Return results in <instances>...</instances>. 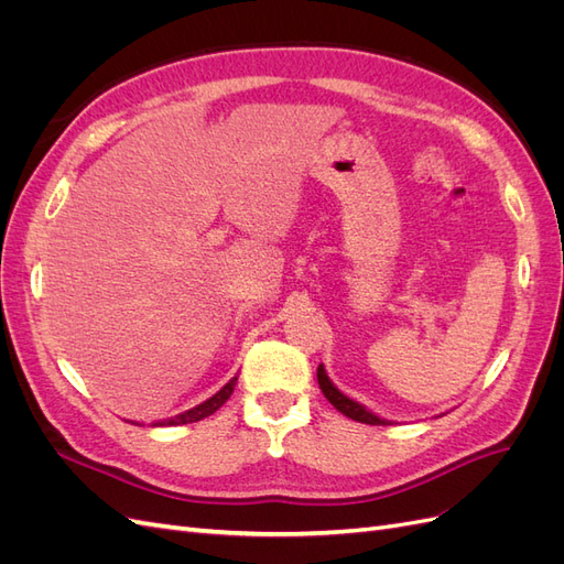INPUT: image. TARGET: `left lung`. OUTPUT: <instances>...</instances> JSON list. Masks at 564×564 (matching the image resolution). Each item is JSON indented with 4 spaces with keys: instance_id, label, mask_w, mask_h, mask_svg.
<instances>
[{
    "instance_id": "8db88e82",
    "label": "left lung",
    "mask_w": 564,
    "mask_h": 564,
    "mask_svg": "<svg viewBox=\"0 0 564 564\" xmlns=\"http://www.w3.org/2000/svg\"><path fill=\"white\" fill-rule=\"evenodd\" d=\"M317 383H319V388H322V392H324V398H327L344 416H348V419H352V421H360V423H369V425H386L383 419L373 416L371 412H367V409H365L362 404H357L355 400L346 398L344 392H340V390L329 381L327 371H324L322 365L317 367Z\"/></svg>"
}]
</instances>
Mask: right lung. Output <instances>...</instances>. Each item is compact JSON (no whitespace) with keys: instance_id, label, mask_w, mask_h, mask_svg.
I'll list each match as a JSON object with an SVG mask.
<instances>
[{"instance_id":"add662e5","label":"right lung","mask_w":564,"mask_h":564,"mask_svg":"<svg viewBox=\"0 0 564 564\" xmlns=\"http://www.w3.org/2000/svg\"><path fill=\"white\" fill-rule=\"evenodd\" d=\"M235 383H237V377H232L224 388H220L214 398H209L207 402H202V404H197V406H193V409H187V412H183V414H178V416H174V419H166V421H160L158 425H183V423H195V421H202V419H207V416H212L218 406H224V402L232 395V390H235Z\"/></svg>"}]
</instances>
